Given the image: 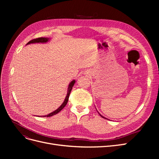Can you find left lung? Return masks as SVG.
I'll use <instances>...</instances> for the list:
<instances>
[{
  "mask_svg": "<svg viewBox=\"0 0 159 159\" xmlns=\"http://www.w3.org/2000/svg\"><path fill=\"white\" fill-rule=\"evenodd\" d=\"M101 116H102V115H101ZM102 117H103V116H102ZM103 118H105V117H103ZM105 119H106V118H105Z\"/></svg>",
  "mask_w": 159,
  "mask_h": 159,
  "instance_id": "obj_1",
  "label": "left lung"
}]
</instances>
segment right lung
<instances>
[{
    "instance_id": "obj_1",
    "label": "right lung",
    "mask_w": 159,
    "mask_h": 159,
    "mask_svg": "<svg viewBox=\"0 0 159 159\" xmlns=\"http://www.w3.org/2000/svg\"><path fill=\"white\" fill-rule=\"evenodd\" d=\"M48 40H49V38H43V37H42V38H35V39H33V40H30V42H28L27 43V44H31V43H44V42H47L48 41ZM75 82V80H73L72 81H71V83L70 84L69 87H68V93H67V95H66V97L65 98V100H64V103L61 105V106H60V107L58 109H57L56 110H55L54 111H53L52 113H50L48 115H43V116H41V117H49L53 116V115H56L57 113H58L60 111L66 106L67 103H68V99H69V97H70V92H71V91L72 89V88H73V86H74Z\"/></svg>"
}]
</instances>
